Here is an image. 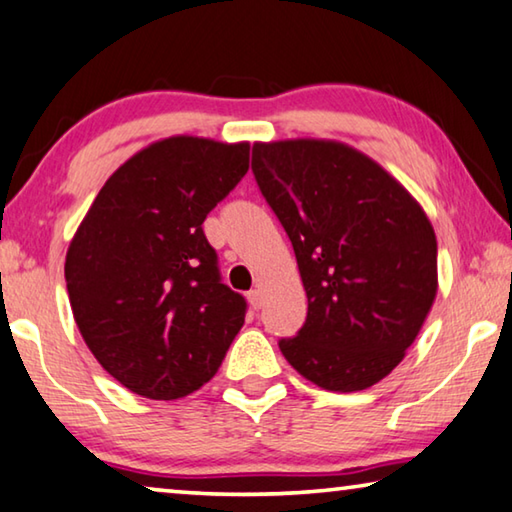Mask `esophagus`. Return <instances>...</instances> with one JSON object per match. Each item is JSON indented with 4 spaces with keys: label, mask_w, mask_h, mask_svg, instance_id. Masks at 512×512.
Returning <instances> with one entry per match:
<instances>
[{
    "label": "esophagus",
    "mask_w": 512,
    "mask_h": 512,
    "mask_svg": "<svg viewBox=\"0 0 512 512\" xmlns=\"http://www.w3.org/2000/svg\"><path fill=\"white\" fill-rule=\"evenodd\" d=\"M247 297H249V304H251V308H254V311H258V308L263 306V290L261 288H254Z\"/></svg>",
    "instance_id": "1"
}]
</instances>
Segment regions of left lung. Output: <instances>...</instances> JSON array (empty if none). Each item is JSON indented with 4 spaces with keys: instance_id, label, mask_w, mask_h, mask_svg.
I'll return each instance as SVG.
<instances>
[{
    "instance_id": "8db88e82",
    "label": "left lung",
    "mask_w": 512,
    "mask_h": 512,
    "mask_svg": "<svg viewBox=\"0 0 512 512\" xmlns=\"http://www.w3.org/2000/svg\"><path fill=\"white\" fill-rule=\"evenodd\" d=\"M251 170L295 249L308 315L281 354L315 385L356 392L385 379L438 292V242L413 195L335 140L256 142Z\"/></svg>"
}]
</instances>
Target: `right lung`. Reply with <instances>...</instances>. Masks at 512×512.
I'll list each match as a JSON object with an SVG mask.
<instances>
[{
	"mask_svg": "<svg viewBox=\"0 0 512 512\" xmlns=\"http://www.w3.org/2000/svg\"><path fill=\"white\" fill-rule=\"evenodd\" d=\"M247 170L249 142H152L111 174L67 247L74 322L140 397L199 390L245 324L247 301L222 283L201 224Z\"/></svg>",
	"mask_w": 512,
	"mask_h": 512,
	"instance_id": "right-lung-1",
	"label": "right lung"
}]
</instances>
